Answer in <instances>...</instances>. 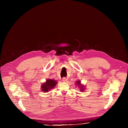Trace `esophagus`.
<instances>
[{
	"label": "esophagus",
	"mask_w": 128,
	"mask_h": 128,
	"mask_svg": "<svg viewBox=\"0 0 128 128\" xmlns=\"http://www.w3.org/2000/svg\"><path fill=\"white\" fill-rule=\"evenodd\" d=\"M62 80L64 82H66L67 81V79L66 78H63V79H62Z\"/></svg>",
	"instance_id": "34e87169"
}]
</instances>
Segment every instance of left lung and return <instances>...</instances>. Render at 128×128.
<instances>
[{
    "label": "left lung",
    "mask_w": 128,
    "mask_h": 128,
    "mask_svg": "<svg viewBox=\"0 0 128 128\" xmlns=\"http://www.w3.org/2000/svg\"><path fill=\"white\" fill-rule=\"evenodd\" d=\"M76 84H78V85H79L80 87L82 88H81V89H80V90L82 91L83 90H84V88L83 86H80V81H78V82H76Z\"/></svg>",
    "instance_id": "obj_1"
}]
</instances>
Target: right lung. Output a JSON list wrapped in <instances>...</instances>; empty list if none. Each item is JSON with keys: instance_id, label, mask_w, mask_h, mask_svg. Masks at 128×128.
<instances>
[{"instance_id": "add662e5", "label": "right lung", "mask_w": 128, "mask_h": 128, "mask_svg": "<svg viewBox=\"0 0 128 128\" xmlns=\"http://www.w3.org/2000/svg\"><path fill=\"white\" fill-rule=\"evenodd\" d=\"M57 84V82H56V80H53L48 79L46 80V83H44L42 86V89L43 92H48V90H50V89L54 87Z\"/></svg>"}]
</instances>
